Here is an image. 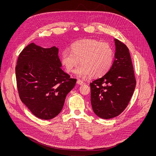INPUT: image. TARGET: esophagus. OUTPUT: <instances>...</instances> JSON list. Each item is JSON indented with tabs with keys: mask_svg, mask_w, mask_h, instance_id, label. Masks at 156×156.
Segmentation results:
<instances>
[{
	"mask_svg": "<svg viewBox=\"0 0 156 156\" xmlns=\"http://www.w3.org/2000/svg\"><path fill=\"white\" fill-rule=\"evenodd\" d=\"M76 83L78 84H80V85H83V84H84V83L83 81L80 80H78L77 81H76Z\"/></svg>",
	"mask_w": 156,
	"mask_h": 156,
	"instance_id": "obj_1",
	"label": "esophagus"
}]
</instances>
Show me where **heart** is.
<instances>
[{
	"label": "heart",
	"instance_id": "1",
	"mask_svg": "<svg viewBox=\"0 0 156 156\" xmlns=\"http://www.w3.org/2000/svg\"><path fill=\"white\" fill-rule=\"evenodd\" d=\"M71 52L63 51L60 62L66 71L70 73L79 63L75 74L81 78L92 76L95 78L105 75L112 65L114 54L108 44L95 39L76 42L70 47Z\"/></svg>",
	"mask_w": 156,
	"mask_h": 156
}]
</instances>
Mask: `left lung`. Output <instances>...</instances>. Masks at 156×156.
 <instances>
[{"label":"left lung","mask_w":156,"mask_h":156,"mask_svg":"<svg viewBox=\"0 0 156 156\" xmlns=\"http://www.w3.org/2000/svg\"><path fill=\"white\" fill-rule=\"evenodd\" d=\"M115 60L104 76L90 83L91 102L99 117L110 119L119 115L127 107L136 86L129 49L114 39Z\"/></svg>","instance_id":"8db88e82"}]
</instances>
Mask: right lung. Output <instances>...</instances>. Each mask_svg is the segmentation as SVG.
<instances>
[{"mask_svg":"<svg viewBox=\"0 0 156 156\" xmlns=\"http://www.w3.org/2000/svg\"><path fill=\"white\" fill-rule=\"evenodd\" d=\"M55 46L44 48L31 43L20 54L15 68L21 101L36 117L58 115L76 80L63 72Z\"/></svg>","mask_w":156,"mask_h":156,"instance_id":"add662e5","label":"right lung"}]
</instances>
